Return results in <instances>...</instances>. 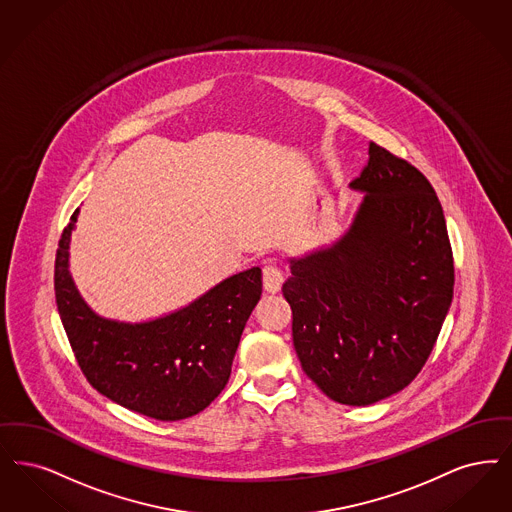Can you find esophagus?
<instances>
[{
  "label": "esophagus",
  "mask_w": 512,
  "mask_h": 512,
  "mask_svg": "<svg viewBox=\"0 0 512 512\" xmlns=\"http://www.w3.org/2000/svg\"><path fill=\"white\" fill-rule=\"evenodd\" d=\"M284 284V272L276 263H268L263 268V286L268 293H276L280 291V287Z\"/></svg>",
  "instance_id": "obj_1"
}]
</instances>
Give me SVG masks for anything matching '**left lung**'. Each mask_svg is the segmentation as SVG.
I'll list each match as a JSON object with an SVG mask.
<instances>
[{
  "label": "left lung",
  "mask_w": 512,
  "mask_h": 512,
  "mask_svg": "<svg viewBox=\"0 0 512 512\" xmlns=\"http://www.w3.org/2000/svg\"><path fill=\"white\" fill-rule=\"evenodd\" d=\"M368 154L350 183L366 198L345 238L291 261L282 287L301 368L347 406L379 402L417 377L455 282L444 211L429 179L373 141Z\"/></svg>",
  "instance_id": "obj_1"
}]
</instances>
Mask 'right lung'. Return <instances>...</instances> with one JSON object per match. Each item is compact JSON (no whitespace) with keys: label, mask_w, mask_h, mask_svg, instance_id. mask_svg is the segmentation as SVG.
Listing matches in <instances>:
<instances>
[{"label":"right lung","mask_w":512,"mask_h":512,"mask_svg":"<svg viewBox=\"0 0 512 512\" xmlns=\"http://www.w3.org/2000/svg\"><path fill=\"white\" fill-rule=\"evenodd\" d=\"M76 219L78 209L59 240L55 297L85 379L112 402L158 421L200 413L228 383L247 318L261 299V268L228 278L160 320L135 326L110 322L83 303L68 272Z\"/></svg>","instance_id":"add662e5"}]
</instances>
